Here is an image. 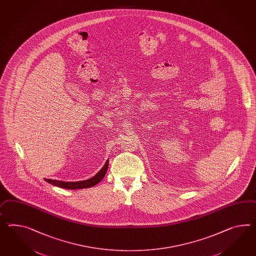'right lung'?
<instances>
[{"label":"right lung","instance_id":"obj_1","mask_svg":"<svg viewBox=\"0 0 256 256\" xmlns=\"http://www.w3.org/2000/svg\"><path fill=\"white\" fill-rule=\"evenodd\" d=\"M108 167V160L106 162L105 165L102 167V169L99 170L98 172L92 176L90 179H87L84 181H78V182H64V181H58V180H52V179H44L46 182L52 184L54 186H56L62 188H66V190H82V188H92L94 186L98 184L106 176V172Z\"/></svg>","mask_w":256,"mask_h":256}]
</instances>
